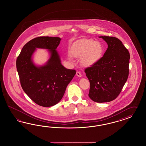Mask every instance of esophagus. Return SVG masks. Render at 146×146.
Wrapping results in <instances>:
<instances>
[{
	"instance_id": "esophagus-1",
	"label": "esophagus",
	"mask_w": 146,
	"mask_h": 146,
	"mask_svg": "<svg viewBox=\"0 0 146 146\" xmlns=\"http://www.w3.org/2000/svg\"><path fill=\"white\" fill-rule=\"evenodd\" d=\"M76 76H78V77H79V78H80V77H81L82 76V74H81V73L80 72H76Z\"/></svg>"
}]
</instances>
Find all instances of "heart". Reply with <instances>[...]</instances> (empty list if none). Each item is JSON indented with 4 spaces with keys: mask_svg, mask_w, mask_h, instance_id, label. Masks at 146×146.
<instances>
[{
    "mask_svg": "<svg viewBox=\"0 0 146 146\" xmlns=\"http://www.w3.org/2000/svg\"><path fill=\"white\" fill-rule=\"evenodd\" d=\"M103 46L98 41L92 39H83L76 43L72 48V56L80 58L81 64L84 67L93 66L99 61L103 53ZM69 60L72 61L71 57Z\"/></svg>",
    "mask_w": 146,
    "mask_h": 146,
    "instance_id": "1",
    "label": "heart"
}]
</instances>
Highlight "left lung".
Segmentation results:
<instances>
[{"mask_svg":"<svg viewBox=\"0 0 146 146\" xmlns=\"http://www.w3.org/2000/svg\"><path fill=\"white\" fill-rule=\"evenodd\" d=\"M108 48L99 61L84 72L90 82L89 97L94 102L112 101L119 95L128 78L130 55L115 37L99 36Z\"/></svg>","mask_w":146,"mask_h":146,"instance_id":"1","label":"left lung"}]
</instances>
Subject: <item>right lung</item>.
Listing matches in <instances>:
<instances>
[{
  "label": "right lung",
  "instance_id": "1",
  "mask_svg": "<svg viewBox=\"0 0 146 146\" xmlns=\"http://www.w3.org/2000/svg\"><path fill=\"white\" fill-rule=\"evenodd\" d=\"M60 40L57 37L35 38L23 46L17 59V69L22 89L40 106L50 107L59 102L76 74L75 70L66 68L61 63L56 50ZM36 48L47 49L50 54L48 60L43 66H37L32 60Z\"/></svg>",
  "mask_w": 146,
  "mask_h": 146
}]
</instances>
